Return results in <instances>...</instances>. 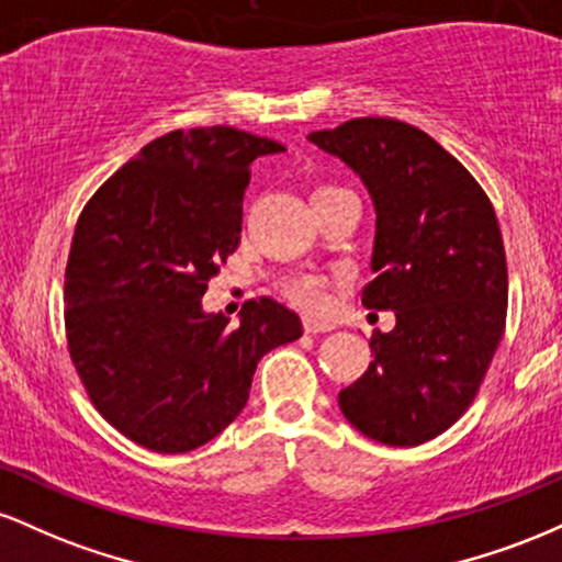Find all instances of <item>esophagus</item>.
Segmentation results:
<instances>
[{
  "instance_id": "34e87169",
  "label": "esophagus",
  "mask_w": 562,
  "mask_h": 562,
  "mask_svg": "<svg viewBox=\"0 0 562 562\" xmlns=\"http://www.w3.org/2000/svg\"><path fill=\"white\" fill-rule=\"evenodd\" d=\"M333 322H325V319H314V317H303V330L308 335H317V333H330L333 330Z\"/></svg>"
}]
</instances>
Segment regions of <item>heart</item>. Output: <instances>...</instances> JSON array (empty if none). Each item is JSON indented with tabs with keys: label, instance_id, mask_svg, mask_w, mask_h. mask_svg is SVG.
I'll list each match as a JSON object with an SVG mask.
<instances>
[{
	"label": "heart",
	"instance_id": "obj_1",
	"mask_svg": "<svg viewBox=\"0 0 562 562\" xmlns=\"http://www.w3.org/2000/svg\"><path fill=\"white\" fill-rule=\"evenodd\" d=\"M322 190H333V187H322ZM285 295L293 303H299L301 308H308V312H317V308L325 303V282L314 274H293L288 277Z\"/></svg>",
	"mask_w": 562,
	"mask_h": 562
}]
</instances>
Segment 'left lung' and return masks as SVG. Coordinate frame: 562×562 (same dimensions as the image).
I'll list each match as a JSON object with an SVG mask.
<instances>
[{"instance_id": "8db88e82", "label": "left lung", "mask_w": 562, "mask_h": 562, "mask_svg": "<svg viewBox=\"0 0 562 562\" xmlns=\"http://www.w3.org/2000/svg\"><path fill=\"white\" fill-rule=\"evenodd\" d=\"M359 173L375 203L367 308L396 314L372 362L338 393L367 438L417 447L473 404L507 317V261L492 200L434 137L396 119H351L308 134Z\"/></svg>"}]
</instances>
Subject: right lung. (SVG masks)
Segmentation results:
<instances>
[{
	"label": "right lung",
	"mask_w": 562,
	"mask_h": 562,
	"mask_svg": "<svg viewBox=\"0 0 562 562\" xmlns=\"http://www.w3.org/2000/svg\"><path fill=\"white\" fill-rule=\"evenodd\" d=\"M280 142L232 126L164 134L83 205L66 267L68 351L119 434L182 454L243 412L256 364L299 340V314L248 301L240 325L203 312V293L240 245L250 164Z\"/></svg>",
	"instance_id": "obj_1"
}]
</instances>
